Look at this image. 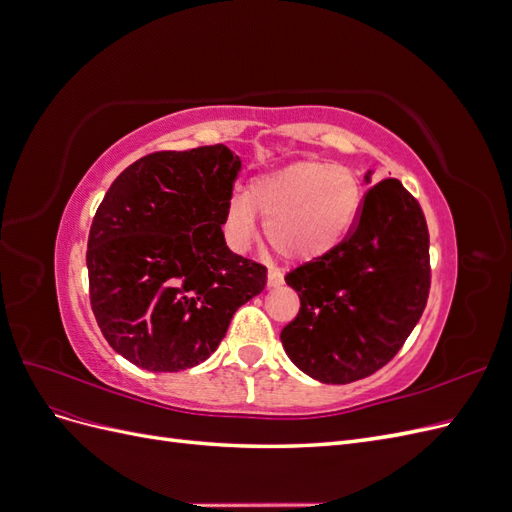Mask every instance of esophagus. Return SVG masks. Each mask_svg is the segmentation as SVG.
<instances>
[{
    "instance_id": "obj_1",
    "label": "esophagus",
    "mask_w": 512,
    "mask_h": 512,
    "mask_svg": "<svg viewBox=\"0 0 512 512\" xmlns=\"http://www.w3.org/2000/svg\"><path fill=\"white\" fill-rule=\"evenodd\" d=\"M284 284V275L280 269H269L267 273V286L269 288H280Z\"/></svg>"
}]
</instances>
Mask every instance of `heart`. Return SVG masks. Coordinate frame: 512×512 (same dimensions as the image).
<instances>
[{"mask_svg": "<svg viewBox=\"0 0 512 512\" xmlns=\"http://www.w3.org/2000/svg\"><path fill=\"white\" fill-rule=\"evenodd\" d=\"M363 200L350 168L297 162L250 181L224 211V235L232 250H247L258 237V218L273 250L292 262L331 254L352 230Z\"/></svg>", "mask_w": 512, "mask_h": 512, "instance_id": "b5f03b06", "label": "heart"}]
</instances>
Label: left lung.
Listing matches in <instances>:
<instances>
[{
    "mask_svg": "<svg viewBox=\"0 0 512 512\" xmlns=\"http://www.w3.org/2000/svg\"><path fill=\"white\" fill-rule=\"evenodd\" d=\"M286 284L301 299L280 335L288 359L324 384L371 376L404 346L429 297L421 207L397 179L380 181L365 194L348 239L290 271Z\"/></svg>",
    "mask_w": 512,
    "mask_h": 512,
    "instance_id": "left-lung-1",
    "label": "left lung"
}]
</instances>
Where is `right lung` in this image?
<instances>
[{"label": "right lung", "mask_w": 512, "mask_h": 512, "mask_svg": "<svg viewBox=\"0 0 512 512\" xmlns=\"http://www.w3.org/2000/svg\"><path fill=\"white\" fill-rule=\"evenodd\" d=\"M241 158L226 145L158 151L113 181L87 243L89 299L123 359L147 371L207 361L267 269L228 250L224 211Z\"/></svg>", "instance_id": "obj_1"}]
</instances>
